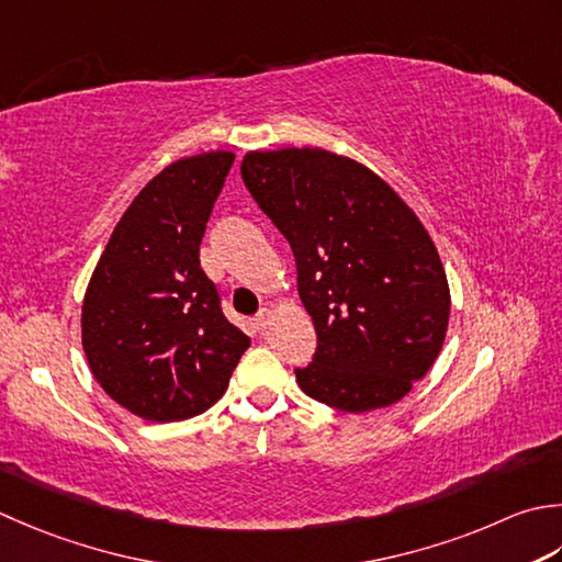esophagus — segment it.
<instances>
[{
  "instance_id": "1",
  "label": "esophagus",
  "mask_w": 562,
  "mask_h": 562,
  "mask_svg": "<svg viewBox=\"0 0 562 562\" xmlns=\"http://www.w3.org/2000/svg\"><path fill=\"white\" fill-rule=\"evenodd\" d=\"M270 322H272V312L270 310H260L258 316H256V326L260 328V331H266V328L270 326Z\"/></svg>"
}]
</instances>
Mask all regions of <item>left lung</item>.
Listing matches in <instances>:
<instances>
[{"label": "left lung", "instance_id": "8db88e82", "mask_svg": "<svg viewBox=\"0 0 562 562\" xmlns=\"http://www.w3.org/2000/svg\"><path fill=\"white\" fill-rule=\"evenodd\" d=\"M240 175L290 240L316 328L304 394L362 414L400 402L443 348L450 290L431 236L366 165L324 148L250 150Z\"/></svg>", "mask_w": 562, "mask_h": 562}]
</instances>
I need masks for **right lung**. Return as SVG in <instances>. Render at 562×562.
<instances>
[{
    "mask_svg": "<svg viewBox=\"0 0 562 562\" xmlns=\"http://www.w3.org/2000/svg\"><path fill=\"white\" fill-rule=\"evenodd\" d=\"M231 150L175 160L128 204L82 302L94 380L146 422H182L228 387L250 338L228 322L200 244L234 165Z\"/></svg>",
    "mask_w": 562,
    "mask_h": 562,
    "instance_id": "obj_1",
    "label": "right lung"
}]
</instances>
